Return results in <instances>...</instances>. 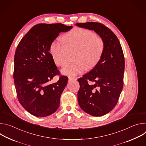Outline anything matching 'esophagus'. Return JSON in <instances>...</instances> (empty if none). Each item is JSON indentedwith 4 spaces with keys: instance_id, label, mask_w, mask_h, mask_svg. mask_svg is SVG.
I'll list each match as a JSON object with an SVG mask.
<instances>
[{
    "instance_id": "esophagus-1",
    "label": "esophagus",
    "mask_w": 146,
    "mask_h": 146,
    "mask_svg": "<svg viewBox=\"0 0 146 146\" xmlns=\"http://www.w3.org/2000/svg\"><path fill=\"white\" fill-rule=\"evenodd\" d=\"M69 80L70 81H75V80H77V77H69Z\"/></svg>"
}]
</instances>
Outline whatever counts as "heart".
I'll list each match as a JSON object with an SVG mask.
<instances>
[{
	"mask_svg": "<svg viewBox=\"0 0 146 146\" xmlns=\"http://www.w3.org/2000/svg\"><path fill=\"white\" fill-rule=\"evenodd\" d=\"M62 39L64 42L56 40L50 47V53L55 64L58 66H65L69 60L70 54L76 52L75 62L62 69L64 74L77 76L87 69H93L100 60L105 50V42L94 32L77 28L66 34Z\"/></svg>",
	"mask_w": 146,
	"mask_h": 146,
	"instance_id": "b5f03b06",
	"label": "heart"
}]
</instances>
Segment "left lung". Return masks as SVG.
I'll return each mask as SVG.
<instances>
[{
	"label": "left lung",
	"instance_id": "8db88e82",
	"mask_svg": "<svg viewBox=\"0 0 146 146\" xmlns=\"http://www.w3.org/2000/svg\"><path fill=\"white\" fill-rule=\"evenodd\" d=\"M76 25L94 31L105 42V50L99 63L78 79L80 89L77 94L79 106L83 111L93 116H102L115 106L123 88V51L117 37L103 24L88 22Z\"/></svg>",
	"mask_w": 146,
	"mask_h": 146
}]
</instances>
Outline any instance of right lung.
Returning a JSON list of instances; mask_svg holds the SVG:
<instances>
[{
	"label": "right lung",
	"instance_id": "1",
	"mask_svg": "<svg viewBox=\"0 0 146 146\" xmlns=\"http://www.w3.org/2000/svg\"><path fill=\"white\" fill-rule=\"evenodd\" d=\"M62 24H39L33 27L19 43L14 55L13 77L18 99L31 114L39 117L55 113L68 78L61 76L49 52L54 40L60 32L72 28Z\"/></svg>",
	"mask_w": 146,
	"mask_h": 146
}]
</instances>
